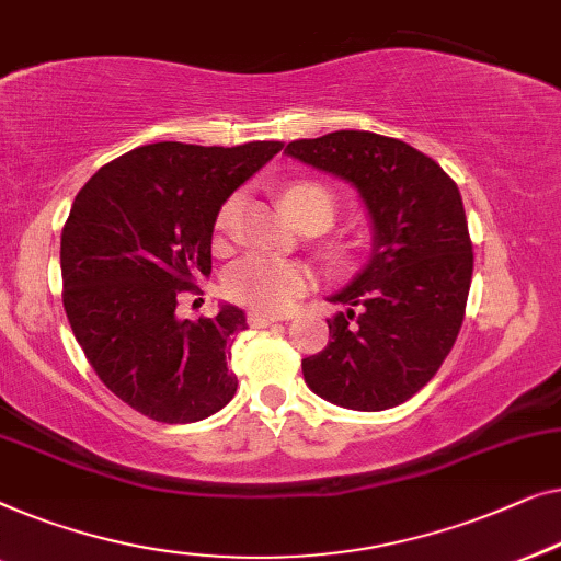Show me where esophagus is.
<instances>
[{"mask_svg": "<svg viewBox=\"0 0 561 561\" xmlns=\"http://www.w3.org/2000/svg\"><path fill=\"white\" fill-rule=\"evenodd\" d=\"M282 318L279 314H270V312H262V310H251L249 312V325L251 328H266L272 325V322H279Z\"/></svg>", "mask_w": 561, "mask_h": 561, "instance_id": "obj_1", "label": "esophagus"}]
</instances>
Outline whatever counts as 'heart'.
Instances as JSON below:
<instances>
[{"label": "heart", "mask_w": 561, "mask_h": 561, "mask_svg": "<svg viewBox=\"0 0 561 561\" xmlns=\"http://www.w3.org/2000/svg\"><path fill=\"white\" fill-rule=\"evenodd\" d=\"M284 205L289 213L305 205H328L335 210V201L325 187L320 185H295L284 193ZM236 213H239V198H231L224 203L218 210L216 231L218 236H226L231 231ZM310 284V272L302 264L287 262V259L254 254L236 262L226 274V291L236 302L254 307V310L264 312H282L295 302L297 295H302Z\"/></svg>", "instance_id": "1"}]
</instances>
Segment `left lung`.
<instances>
[{"instance_id":"obj_1","label":"left lung","mask_w":561,"mask_h":561,"mask_svg":"<svg viewBox=\"0 0 561 561\" xmlns=\"http://www.w3.org/2000/svg\"><path fill=\"white\" fill-rule=\"evenodd\" d=\"M287 157L356 187L374 249L333 305L325 348L302 360L330 404L383 412L412 399L453 351L472 279V243L453 178L407 141L333 131L289 141Z\"/></svg>"}]
</instances>
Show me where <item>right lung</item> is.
<instances>
[{"instance_id":"right-lung-1","label":"right lung","mask_w":561,"mask_h":561,"mask_svg":"<svg viewBox=\"0 0 561 561\" xmlns=\"http://www.w3.org/2000/svg\"><path fill=\"white\" fill-rule=\"evenodd\" d=\"M282 141H157L122 154L76 195L60 236L62 307L106 389L149 420L198 422L236 393L228 368L247 314L180 320L178 297L210 274L218 210Z\"/></svg>"}]
</instances>
